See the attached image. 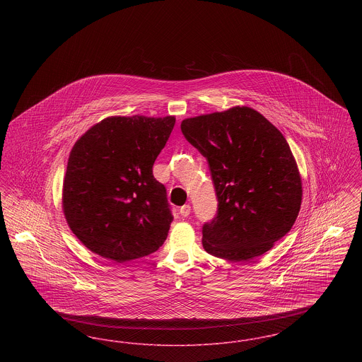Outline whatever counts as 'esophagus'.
<instances>
[{
	"instance_id": "esophagus-1",
	"label": "esophagus",
	"mask_w": 362,
	"mask_h": 362,
	"mask_svg": "<svg viewBox=\"0 0 362 362\" xmlns=\"http://www.w3.org/2000/svg\"><path fill=\"white\" fill-rule=\"evenodd\" d=\"M189 211H191V206H189V205H185V206H182L179 209V213H180V216H183V217L189 216Z\"/></svg>"
}]
</instances>
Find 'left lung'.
<instances>
[{
    "mask_svg": "<svg viewBox=\"0 0 362 362\" xmlns=\"http://www.w3.org/2000/svg\"><path fill=\"white\" fill-rule=\"evenodd\" d=\"M180 129L206 157L218 201L216 217L202 226L205 251L233 262L269 251L301 206V177L285 137L244 105L185 119Z\"/></svg>",
    "mask_w": 362,
    "mask_h": 362,
    "instance_id": "obj_1",
    "label": "left lung"
}]
</instances>
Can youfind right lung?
<instances>
[{
	"instance_id": "obj_1",
	"label": "right lung",
	"mask_w": 362,
	"mask_h": 362,
	"mask_svg": "<svg viewBox=\"0 0 362 362\" xmlns=\"http://www.w3.org/2000/svg\"><path fill=\"white\" fill-rule=\"evenodd\" d=\"M173 126L175 117H110L74 144L62 206L88 250L122 263L164 244L173 216L153 164Z\"/></svg>"
}]
</instances>
